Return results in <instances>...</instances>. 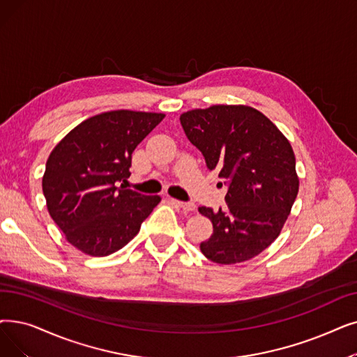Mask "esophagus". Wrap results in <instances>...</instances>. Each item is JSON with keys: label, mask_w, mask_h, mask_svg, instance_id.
Segmentation results:
<instances>
[{"label": "esophagus", "mask_w": 357, "mask_h": 357, "mask_svg": "<svg viewBox=\"0 0 357 357\" xmlns=\"http://www.w3.org/2000/svg\"><path fill=\"white\" fill-rule=\"evenodd\" d=\"M172 201L178 207H181V210L185 211V213L195 211V208H197V206L194 203H183V201H178V199H172Z\"/></svg>", "instance_id": "esophagus-1"}]
</instances>
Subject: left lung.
Segmentation results:
<instances>
[{
	"mask_svg": "<svg viewBox=\"0 0 357 357\" xmlns=\"http://www.w3.org/2000/svg\"><path fill=\"white\" fill-rule=\"evenodd\" d=\"M179 119L207 167L217 170L227 187L226 207L198 208L213 223L201 252L217 264L257 257L280 235L299 191L290 143L251 106L214 105Z\"/></svg>",
	"mask_w": 357,
	"mask_h": 357,
	"instance_id": "left-lung-1",
	"label": "left lung"
}]
</instances>
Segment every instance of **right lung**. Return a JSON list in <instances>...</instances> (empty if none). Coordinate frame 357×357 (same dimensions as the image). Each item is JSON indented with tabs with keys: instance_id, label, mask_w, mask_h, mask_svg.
I'll return each instance as SVG.
<instances>
[{
	"instance_id": "right-lung-1",
	"label": "right lung",
	"mask_w": 357,
	"mask_h": 357,
	"mask_svg": "<svg viewBox=\"0 0 357 357\" xmlns=\"http://www.w3.org/2000/svg\"><path fill=\"white\" fill-rule=\"evenodd\" d=\"M163 114L111 111L83 121L46 162L42 190L67 241L91 257L126 246L160 203L159 195L128 190L132 151Z\"/></svg>"
}]
</instances>
